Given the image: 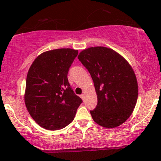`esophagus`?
Segmentation results:
<instances>
[{
  "label": "esophagus",
  "instance_id": "esophagus-1",
  "mask_svg": "<svg viewBox=\"0 0 161 161\" xmlns=\"http://www.w3.org/2000/svg\"><path fill=\"white\" fill-rule=\"evenodd\" d=\"M80 97H81V99H82V100H84V99H85V94H81Z\"/></svg>",
  "mask_w": 161,
  "mask_h": 161
}]
</instances>
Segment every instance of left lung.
<instances>
[{"mask_svg":"<svg viewBox=\"0 0 161 161\" xmlns=\"http://www.w3.org/2000/svg\"><path fill=\"white\" fill-rule=\"evenodd\" d=\"M79 61L93 80L97 105L90 111L97 124L114 128L133 113L138 99L135 72L126 59L111 48L92 47L81 51Z\"/></svg>","mask_w":161,"mask_h":161,"instance_id":"8db88e82","label":"left lung"}]
</instances>
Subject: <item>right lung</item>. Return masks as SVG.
<instances>
[{
  "mask_svg": "<svg viewBox=\"0 0 161 161\" xmlns=\"http://www.w3.org/2000/svg\"><path fill=\"white\" fill-rule=\"evenodd\" d=\"M78 51L61 48L36 57L28 72L25 103L34 120L50 130L62 129L73 121L82 100L74 93L67 74Z\"/></svg>",
  "mask_w": 161,
  "mask_h": 161,
  "instance_id": "right-lung-1",
  "label": "right lung"
}]
</instances>
